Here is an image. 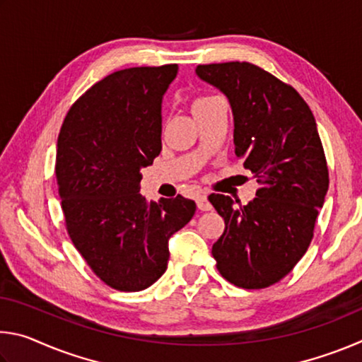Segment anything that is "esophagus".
Segmentation results:
<instances>
[{"label": "esophagus", "instance_id": "34e87169", "mask_svg": "<svg viewBox=\"0 0 362 362\" xmlns=\"http://www.w3.org/2000/svg\"><path fill=\"white\" fill-rule=\"evenodd\" d=\"M196 204H198L199 211H211L212 209V204L209 203V199H207L206 193L198 194V198H196Z\"/></svg>", "mask_w": 362, "mask_h": 362}]
</instances>
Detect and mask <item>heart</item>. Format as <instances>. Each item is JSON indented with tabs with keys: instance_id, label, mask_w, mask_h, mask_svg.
Returning <instances> with one entry per match:
<instances>
[{
	"instance_id": "heart-1",
	"label": "heart",
	"mask_w": 362,
	"mask_h": 362,
	"mask_svg": "<svg viewBox=\"0 0 362 362\" xmlns=\"http://www.w3.org/2000/svg\"><path fill=\"white\" fill-rule=\"evenodd\" d=\"M211 99H214V95H201V97H196L194 102H193V110L201 107V105H203V103H206V102H209Z\"/></svg>"
}]
</instances>
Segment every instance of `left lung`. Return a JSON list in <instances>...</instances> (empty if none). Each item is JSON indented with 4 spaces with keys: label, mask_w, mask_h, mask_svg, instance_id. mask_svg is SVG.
<instances>
[{
    "label": "left lung",
    "mask_w": 362,
    "mask_h": 362,
    "mask_svg": "<svg viewBox=\"0 0 362 362\" xmlns=\"http://www.w3.org/2000/svg\"><path fill=\"white\" fill-rule=\"evenodd\" d=\"M196 75L228 97L235 153L260 183L246 206L225 194L209 196L225 220L212 255L231 284L263 289L305 255L327 193L315 116L292 86L254 64L198 65Z\"/></svg>",
    "instance_id": "8db88e82"
}]
</instances>
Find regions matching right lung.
<instances>
[{
  "label": "right lung",
  "instance_id": "obj_1",
  "mask_svg": "<svg viewBox=\"0 0 362 362\" xmlns=\"http://www.w3.org/2000/svg\"><path fill=\"white\" fill-rule=\"evenodd\" d=\"M177 64L115 71L73 103L60 127L56 177L66 231L107 286L137 292L163 276L169 238L194 201H146L140 169L161 151V103Z\"/></svg>",
  "mask_w": 362,
  "mask_h": 362
}]
</instances>
